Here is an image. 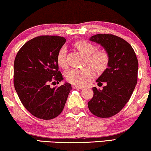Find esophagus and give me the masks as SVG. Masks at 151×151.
<instances>
[{"instance_id":"obj_1","label":"esophagus","mask_w":151,"mask_h":151,"mask_svg":"<svg viewBox=\"0 0 151 151\" xmlns=\"http://www.w3.org/2000/svg\"><path fill=\"white\" fill-rule=\"evenodd\" d=\"M73 88H77V89H82V88H84V87L80 86H78V85H73Z\"/></svg>"}]
</instances>
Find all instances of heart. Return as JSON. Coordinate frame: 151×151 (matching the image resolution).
<instances>
[{"label": "heart", "mask_w": 151, "mask_h": 151, "mask_svg": "<svg viewBox=\"0 0 151 151\" xmlns=\"http://www.w3.org/2000/svg\"><path fill=\"white\" fill-rule=\"evenodd\" d=\"M75 46L80 52L86 56V64L94 67L98 71H104L107 69L110 62V56L105 50H96L95 45L89 41L79 40L75 43ZM67 48L63 45L58 50L56 61L61 67H67ZM65 76L67 81L78 86H84L95 77V71L92 67L71 69L67 71Z\"/></svg>", "instance_id": "b5f03b06"}]
</instances>
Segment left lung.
Segmentation results:
<instances>
[{"mask_svg": "<svg viewBox=\"0 0 151 151\" xmlns=\"http://www.w3.org/2000/svg\"><path fill=\"white\" fill-rule=\"evenodd\" d=\"M90 40L101 44L110 56L108 67L97 80L105 83L102 90L93 87V97L88 103L96 116L109 118L119 113L129 100L137 81L138 61L127 41L112 34H98Z\"/></svg>", "mask_w": 151, "mask_h": 151, "instance_id": "8db88e82", "label": "left lung"}]
</instances>
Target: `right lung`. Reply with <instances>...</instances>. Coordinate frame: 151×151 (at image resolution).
<instances>
[{"mask_svg":"<svg viewBox=\"0 0 151 151\" xmlns=\"http://www.w3.org/2000/svg\"><path fill=\"white\" fill-rule=\"evenodd\" d=\"M66 39L42 35L30 39L17 52L14 60L15 89L24 108L38 119L50 120L63 112L71 85L51 88L63 80L56 61L57 52Z\"/></svg>","mask_w":151,"mask_h":151,"instance_id":"add662e5","label":"right lung"}]
</instances>
